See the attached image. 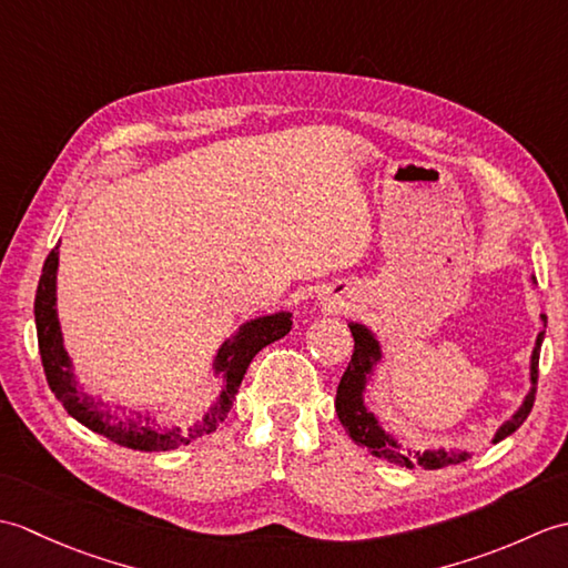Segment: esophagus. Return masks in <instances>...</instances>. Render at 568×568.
<instances>
[{"instance_id": "esophagus-1", "label": "esophagus", "mask_w": 568, "mask_h": 568, "mask_svg": "<svg viewBox=\"0 0 568 568\" xmlns=\"http://www.w3.org/2000/svg\"><path fill=\"white\" fill-rule=\"evenodd\" d=\"M352 300H354V293H352V291H342V293H336V295L324 297V310H327V312L346 310L348 305H352Z\"/></svg>"}]
</instances>
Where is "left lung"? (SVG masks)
<instances>
[{
    "label": "left lung",
    "mask_w": 568,
    "mask_h": 568,
    "mask_svg": "<svg viewBox=\"0 0 568 568\" xmlns=\"http://www.w3.org/2000/svg\"><path fill=\"white\" fill-rule=\"evenodd\" d=\"M541 322H545V327H547L545 315H541ZM348 329H352V336H354V354H352V361H348V366L339 381V388H336V400H334L336 415H339V422L344 425L348 437H352L358 446H366L373 456L385 458V462H390V464H400L405 468L422 466L425 470H434V468H444L452 464H462V462H466V458H470V454L464 449H444V446H439V449H427V452H409V449L403 452L400 442H397L393 434L383 429L378 417L371 413L366 400H364V393H366V385L373 376V368H376L381 361V344L376 339V334L358 322H348ZM541 342H545V329L537 334L532 358H529V383H532V388H529V393L525 395V400L520 407H517V413L508 422H503L500 429L496 432V437H493V444H498L505 437H510V434L527 419L529 409H532V405H535Z\"/></svg>",
    "instance_id": "left-lung-1"
}]
</instances>
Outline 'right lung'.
Wrapping results in <instances>:
<instances>
[{"label":"right lung","instance_id":"obj_1","mask_svg":"<svg viewBox=\"0 0 568 568\" xmlns=\"http://www.w3.org/2000/svg\"><path fill=\"white\" fill-rule=\"evenodd\" d=\"M55 273H58V246L48 253L43 263V273L39 281V291H36L33 303V317H36V334H39V352L41 364L45 371V381L51 390L70 417H75L80 425L92 432L102 434L110 442L126 446V449L136 452H171L178 446H185L195 439H202L204 434H212L220 422H224L226 413L234 405V397L239 393V385L244 381V373L263 346H268L291 332L293 315L291 312H275V315L256 317L244 322L239 332L226 339L220 352L214 356V376L224 378V388L216 397V403L202 415V419L192 422V425L178 427V425H159L155 417L141 415L136 417H119L112 405L102 400H94L92 395L82 393L78 385L75 373H72V358L68 356L63 346V332H60L58 310H55Z\"/></svg>","mask_w":568,"mask_h":568}]
</instances>
